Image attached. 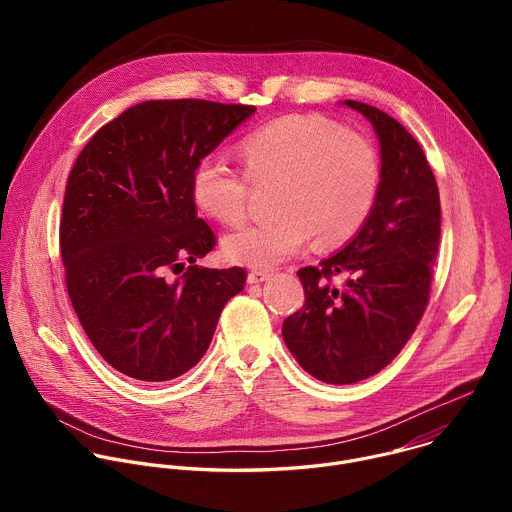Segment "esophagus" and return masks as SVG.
I'll return each instance as SVG.
<instances>
[{
  "label": "esophagus",
  "mask_w": 512,
  "mask_h": 512,
  "mask_svg": "<svg viewBox=\"0 0 512 512\" xmlns=\"http://www.w3.org/2000/svg\"><path fill=\"white\" fill-rule=\"evenodd\" d=\"M269 271H265V269H255V271H249V275H247V281L249 283H261V281H265V279H269Z\"/></svg>",
  "instance_id": "obj_1"
}]
</instances>
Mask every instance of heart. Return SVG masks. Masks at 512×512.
<instances>
[{"label":"heart","instance_id":"heart-1","mask_svg":"<svg viewBox=\"0 0 512 512\" xmlns=\"http://www.w3.org/2000/svg\"><path fill=\"white\" fill-rule=\"evenodd\" d=\"M245 174L221 156L202 158L192 174V196L202 212L223 225H239L251 186L269 188L267 221L225 239L229 259L271 267L294 255L312 235L332 247L352 239L373 212L381 160L373 141L322 115H283L241 143Z\"/></svg>","mask_w":512,"mask_h":512}]
</instances>
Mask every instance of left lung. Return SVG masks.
Listing matches in <instances>:
<instances>
[{"instance_id":"left-lung-1","label":"left lung","mask_w":512,"mask_h":512,"mask_svg":"<svg viewBox=\"0 0 512 512\" xmlns=\"http://www.w3.org/2000/svg\"><path fill=\"white\" fill-rule=\"evenodd\" d=\"M344 105L379 135L377 202L342 251L298 271L306 302L281 328L300 367L330 385L377 375L407 344L429 302L442 225L440 190L413 135L377 107Z\"/></svg>"}]
</instances>
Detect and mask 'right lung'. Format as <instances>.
I'll return each mask as SVG.
<instances>
[{
    "mask_svg": "<svg viewBox=\"0 0 512 512\" xmlns=\"http://www.w3.org/2000/svg\"><path fill=\"white\" fill-rule=\"evenodd\" d=\"M253 105L145 101L103 125L70 170L60 253L72 308L111 367L143 383L172 381L204 356L243 267L194 261L214 249L192 174ZM191 265L174 280L183 261Z\"/></svg>",
    "mask_w": 512,
    "mask_h": 512,
    "instance_id": "add662e5",
    "label": "right lung"
}]
</instances>
